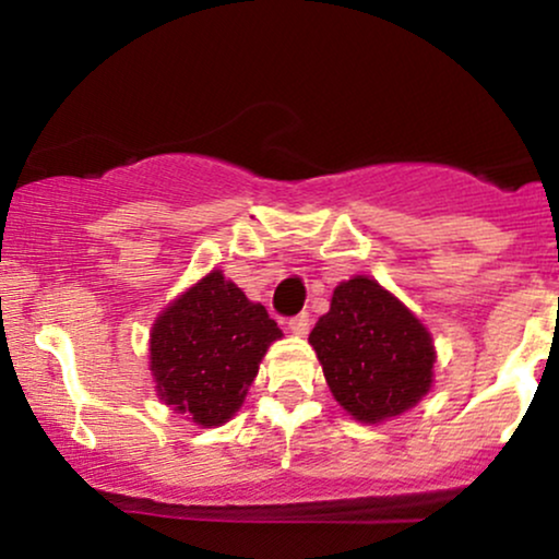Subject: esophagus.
<instances>
[{"label": "esophagus", "instance_id": "34e87169", "mask_svg": "<svg viewBox=\"0 0 559 559\" xmlns=\"http://www.w3.org/2000/svg\"><path fill=\"white\" fill-rule=\"evenodd\" d=\"M309 314L307 312H301V314H296V317H292V320H288V330L294 332V335H307L309 332Z\"/></svg>", "mask_w": 559, "mask_h": 559}]
</instances>
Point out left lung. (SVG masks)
<instances>
[{"instance_id": "1", "label": "left lung", "mask_w": 559, "mask_h": 559, "mask_svg": "<svg viewBox=\"0 0 559 559\" xmlns=\"http://www.w3.org/2000/svg\"><path fill=\"white\" fill-rule=\"evenodd\" d=\"M309 343L330 392L356 420L394 418L430 390L436 353L428 330L364 275L335 288Z\"/></svg>"}]
</instances>
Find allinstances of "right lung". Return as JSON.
<instances>
[{"label": "right lung", "instance_id": "add662e5", "mask_svg": "<svg viewBox=\"0 0 559 559\" xmlns=\"http://www.w3.org/2000/svg\"><path fill=\"white\" fill-rule=\"evenodd\" d=\"M278 337L263 304H252L218 271L209 273L154 322L150 350L159 400L198 426H222Z\"/></svg>", "mask_w": 559, "mask_h": 559}]
</instances>
